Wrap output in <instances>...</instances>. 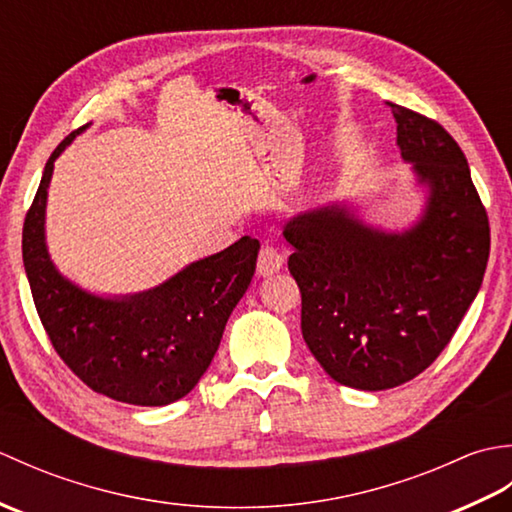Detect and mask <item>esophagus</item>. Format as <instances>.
Segmentation results:
<instances>
[{
  "label": "esophagus",
  "mask_w": 512,
  "mask_h": 512,
  "mask_svg": "<svg viewBox=\"0 0 512 512\" xmlns=\"http://www.w3.org/2000/svg\"><path fill=\"white\" fill-rule=\"evenodd\" d=\"M284 266V255H281V250L273 244H264L259 248V257H257V275L268 277L277 273V270Z\"/></svg>",
  "instance_id": "obj_1"
}]
</instances>
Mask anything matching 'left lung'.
I'll use <instances>...</instances> for the list:
<instances>
[{"instance_id":"obj_1","label":"left lung","mask_w":512,"mask_h":512,"mask_svg":"<svg viewBox=\"0 0 512 512\" xmlns=\"http://www.w3.org/2000/svg\"><path fill=\"white\" fill-rule=\"evenodd\" d=\"M387 105L402 158L429 184L422 220L383 233L332 204L284 228L303 341L336 383L365 391L398 387L436 361L482 286L491 250L460 145L433 118Z\"/></svg>"}]
</instances>
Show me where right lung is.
I'll return each instance as SVG.
<instances>
[{
	"label": "right lung",
	"mask_w": 512,
	"mask_h": 512,
	"mask_svg": "<svg viewBox=\"0 0 512 512\" xmlns=\"http://www.w3.org/2000/svg\"><path fill=\"white\" fill-rule=\"evenodd\" d=\"M72 138L48 158L21 233L37 314L54 352L96 394L140 407L169 405L209 369L226 321L255 275L259 242L242 237L134 297L88 295L57 273L43 242L52 167Z\"/></svg>",
	"instance_id": "obj_1"
}]
</instances>
